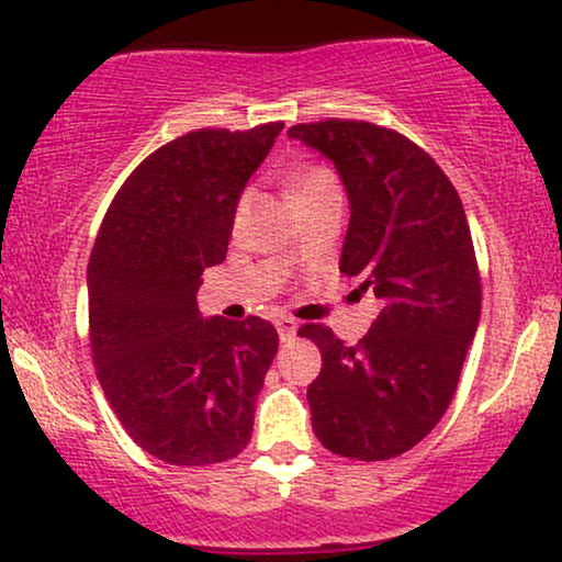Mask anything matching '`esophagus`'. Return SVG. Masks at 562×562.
<instances>
[{
  "instance_id": "esophagus-1",
  "label": "esophagus",
  "mask_w": 562,
  "mask_h": 562,
  "mask_svg": "<svg viewBox=\"0 0 562 562\" xmlns=\"http://www.w3.org/2000/svg\"><path fill=\"white\" fill-rule=\"evenodd\" d=\"M277 331H280L282 342H290V339H293L295 331H297V322H295V318H290V316H282L280 322H277Z\"/></svg>"
}]
</instances>
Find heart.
<instances>
[{
  "label": "heart",
  "mask_w": 562,
  "mask_h": 562,
  "mask_svg": "<svg viewBox=\"0 0 562 562\" xmlns=\"http://www.w3.org/2000/svg\"><path fill=\"white\" fill-rule=\"evenodd\" d=\"M329 183H337V179H334V176H331V170H326L322 166L305 168V170H301V173L295 176L293 181H290V196L297 199V196L311 194V191H316V189H322V187H329ZM248 199H251V194H248V191H244V194H240V199H238V204H236V215L238 217L246 212Z\"/></svg>",
  "instance_id": "heart-1"
}]
</instances>
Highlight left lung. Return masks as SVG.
<instances>
[{"mask_svg":"<svg viewBox=\"0 0 562 562\" xmlns=\"http://www.w3.org/2000/svg\"><path fill=\"white\" fill-rule=\"evenodd\" d=\"M326 155L350 199L339 272L363 277L381 311L358 345L324 324L297 329L322 350L308 386L324 449L383 461L417 446L457 392L480 324L482 285L461 199L423 147L371 122L326 119L290 126Z\"/></svg>","mask_w":562,"mask_h":562,"instance_id":"left-lung-1","label":"left lung"}]
</instances>
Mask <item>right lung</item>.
I'll use <instances>...</instances> for the list:
<instances>
[{"instance_id":"add662e5","label":"right lung","mask_w":562,"mask_h":562,"mask_svg":"<svg viewBox=\"0 0 562 562\" xmlns=\"http://www.w3.org/2000/svg\"><path fill=\"white\" fill-rule=\"evenodd\" d=\"M282 122L199 130L134 168L88 265L90 347L103 394L147 453L207 467L246 449L272 366L265 318H202V272L228 254L236 204Z\"/></svg>"}]
</instances>
